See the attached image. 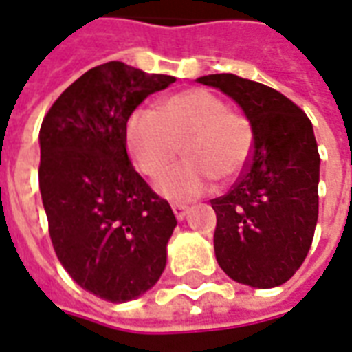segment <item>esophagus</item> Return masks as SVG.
<instances>
[{"label":"esophagus","instance_id":"34e87169","mask_svg":"<svg viewBox=\"0 0 352 352\" xmlns=\"http://www.w3.org/2000/svg\"><path fill=\"white\" fill-rule=\"evenodd\" d=\"M171 209H173V212H175L177 220H184V216H186V212H188V207L183 205V203H173V205H171Z\"/></svg>","mask_w":352,"mask_h":352}]
</instances>
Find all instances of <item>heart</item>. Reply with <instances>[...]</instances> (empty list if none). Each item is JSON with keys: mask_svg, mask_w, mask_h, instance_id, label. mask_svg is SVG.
Masks as SVG:
<instances>
[{"mask_svg": "<svg viewBox=\"0 0 352 352\" xmlns=\"http://www.w3.org/2000/svg\"><path fill=\"white\" fill-rule=\"evenodd\" d=\"M184 142L188 160L168 169L156 190L169 199H190L209 188L212 177L229 181L246 168L254 126L201 87L168 96L160 111L138 108L126 123V147L143 175L156 177L173 162Z\"/></svg>", "mask_w": 352, "mask_h": 352, "instance_id": "1", "label": "heart"}]
</instances>
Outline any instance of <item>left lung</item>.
<instances>
[{"mask_svg":"<svg viewBox=\"0 0 352 352\" xmlns=\"http://www.w3.org/2000/svg\"><path fill=\"white\" fill-rule=\"evenodd\" d=\"M197 82L231 96L254 126V149L228 194L210 199L214 254L235 282L269 289L300 269L319 216V151L314 126L293 100L235 74Z\"/></svg>","mask_w":352,"mask_h":352,"instance_id":"8db88e82","label":"left lung"}]
</instances>
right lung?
<instances>
[{
  "instance_id": "obj_1",
  "label": "right lung",
  "mask_w": 352,
  "mask_h": 352,
  "mask_svg": "<svg viewBox=\"0 0 352 352\" xmlns=\"http://www.w3.org/2000/svg\"><path fill=\"white\" fill-rule=\"evenodd\" d=\"M173 82L121 61L98 65L41 124L38 186L52 244L70 278L104 300L143 295L166 269L175 214L130 162L126 123Z\"/></svg>"
}]
</instances>
